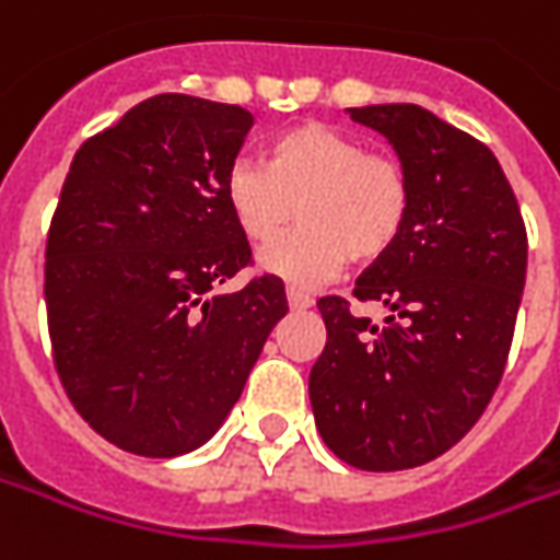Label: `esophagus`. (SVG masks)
Listing matches in <instances>:
<instances>
[{"instance_id": "esophagus-1", "label": "esophagus", "mask_w": 560, "mask_h": 560, "mask_svg": "<svg viewBox=\"0 0 560 560\" xmlns=\"http://www.w3.org/2000/svg\"><path fill=\"white\" fill-rule=\"evenodd\" d=\"M288 306L291 310H310L312 306V296L310 294H303V291H296V288H288Z\"/></svg>"}]
</instances>
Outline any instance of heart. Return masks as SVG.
<instances>
[{"label":"heart","instance_id":"b5f03b06","mask_svg":"<svg viewBox=\"0 0 560 560\" xmlns=\"http://www.w3.org/2000/svg\"><path fill=\"white\" fill-rule=\"evenodd\" d=\"M223 199L238 232L257 245L300 217L303 226L264 248L257 264L281 281L315 284L330 279L346 257L352 264L386 257L408 226L413 186L398 159L306 121L269 143L266 165L232 162Z\"/></svg>","mask_w":560,"mask_h":560}]
</instances>
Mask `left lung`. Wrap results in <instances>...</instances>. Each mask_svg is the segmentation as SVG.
I'll list each match as a JSON object with an SVG mask.
<instances>
[{
    "label": "left lung",
    "instance_id": "1",
    "mask_svg": "<svg viewBox=\"0 0 560 560\" xmlns=\"http://www.w3.org/2000/svg\"><path fill=\"white\" fill-rule=\"evenodd\" d=\"M413 186L395 248L355 281L376 328L322 296L328 343L310 374L322 439L364 471L423 466L478 423L500 386L527 276V230L497 155L417 104L352 106Z\"/></svg>",
    "mask_w": 560,
    "mask_h": 560
}]
</instances>
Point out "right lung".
Masks as SVG:
<instances>
[{
  "label": "right lung",
  "mask_w": 560,
  "mask_h": 560,
  "mask_svg": "<svg viewBox=\"0 0 560 560\" xmlns=\"http://www.w3.org/2000/svg\"><path fill=\"white\" fill-rule=\"evenodd\" d=\"M248 109L155 94L89 137L60 189L45 248L55 368L82 420L137 456L201 447L245 389L284 284L250 266L223 177Z\"/></svg>",
  "instance_id": "1"
}]
</instances>
